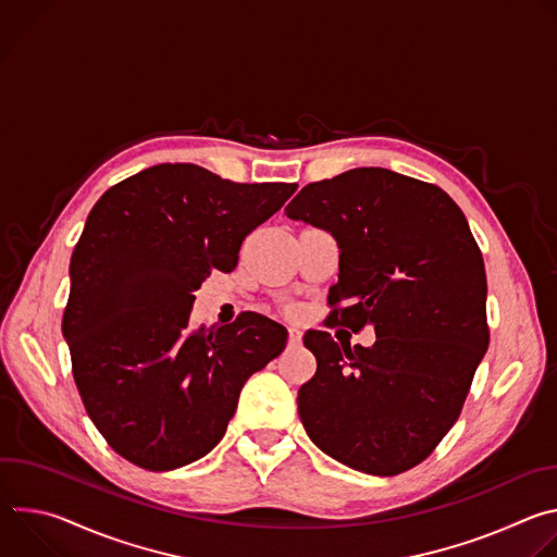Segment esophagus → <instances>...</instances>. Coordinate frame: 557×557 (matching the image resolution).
<instances>
[{
    "instance_id": "esophagus-1",
    "label": "esophagus",
    "mask_w": 557,
    "mask_h": 557,
    "mask_svg": "<svg viewBox=\"0 0 557 557\" xmlns=\"http://www.w3.org/2000/svg\"><path fill=\"white\" fill-rule=\"evenodd\" d=\"M299 342H301V331L288 329V346H299Z\"/></svg>"
}]
</instances>
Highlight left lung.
Returning a JSON list of instances; mask_svg holds the SVG:
<instances>
[{
    "mask_svg": "<svg viewBox=\"0 0 557 557\" xmlns=\"http://www.w3.org/2000/svg\"><path fill=\"white\" fill-rule=\"evenodd\" d=\"M284 211L339 243L324 324L376 333L370 348L304 335L317 359L297 392L306 434L357 471L404 473L456 423L490 346L485 262L467 218L441 187L381 168L310 183Z\"/></svg>",
    "mask_w": 557,
    "mask_h": 557,
    "instance_id": "1",
    "label": "left lung"
}]
</instances>
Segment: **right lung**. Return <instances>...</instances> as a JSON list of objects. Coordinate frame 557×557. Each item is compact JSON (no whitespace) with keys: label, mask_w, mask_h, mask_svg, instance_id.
Masks as SVG:
<instances>
[{"label":"right lung","mask_w":557,"mask_h":557,"mask_svg":"<svg viewBox=\"0 0 557 557\" xmlns=\"http://www.w3.org/2000/svg\"><path fill=\"white\" fill-rule=\"evenodd\" d=\"M295 183H233L191 163L143 170L92 207L70 260L61 331L88 417L125 460L170 471L209 454L247 379L286 346L258 312L191 329L196 290Z\"/></svg>","instance_id":"right-lung-1"}]
</instances>
